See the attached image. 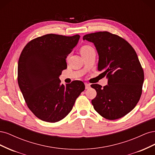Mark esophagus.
I'll list each match as a JSON object with an SVG mask.
<instances>
[{
	"mask_svg": "<svg viewBox=\"0 0 155 155\" xmlns=\"http://www.w3.org/2000/svg\"><path fill=\"white\" fill-rule=\"evenodd\" d=\"M85 88H86V89H88L89 88L91 87V85H90V84H88V83H85Z\"/></svg>",
	"mask_w": 155,
	"mask_h": 155,
	"instance_id": "obj_1",
	"label": "esophagus"
}]
</instances>
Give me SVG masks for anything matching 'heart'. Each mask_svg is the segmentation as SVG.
<instances>
[{
  "instance_id": "b5f03b06",
  "label": "heart",
  "mask_w": 155,
  "mask_h": 155,
  "mask_svg": "<svg viewBox=\"0 0 155 155\" xmlns=\"http://www.w3.org/2000/svg\"><path fill=\"white\" fill-rule=\"evenodd\" d=\"M94 50V48L92 47L90 45H84L80 49V53L81 55L84 54H87L88 51H90L91 50Z\"/></svg>"
}]
</instances>
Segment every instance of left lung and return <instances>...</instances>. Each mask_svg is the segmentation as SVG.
Masks as SVG:
<instances>
[{
	"instance_id": "1",
	"label": "left lung",
	"mask_w": 155,
	"mask_h": 155,
	"mask_svg": "<svg viewBox=\"0 0 155 155\" xmlns=\"http://www.w3.org/2000/svg\"><path fill=\"white\" fill-rule=\"evenodd\" d=\"M83 39L95 45L97 70L108 78L104 87L91 85L97 92L92 100L94 109L107 120L122 118L137 105L142 92L144 73L137 53L122 37L108 31L87 34Z\"/></svg>"
}]
</instances>
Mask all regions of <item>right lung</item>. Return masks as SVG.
I'll use <instances>...</instances> for the list:
<instances>
[{
    "label": "right lung",
    "mask_w": 155,
    "mask_h": 155,
    "mask_svg": "<svg viewBox=\"0 0 155 155\" xmlns=\"http://www.w3.org/2000/svg\"><path fill=\"white\" fill-rule=\"evenodd\" d=\"M79 37L46 34L30 41L20 55L18 86L28 107L41 120L55 123L63 120L85 90L81 81L64 85L59 78Z\"/></svg>",
    "instance_id": "add662e5"
}]
</instances>
